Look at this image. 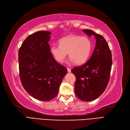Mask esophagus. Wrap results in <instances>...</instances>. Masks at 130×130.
Listing matches in <instances>:
<instances>
[{
    "label": "esophagus",
    "instance_id": "1",
    "mask_svg": "<svg viewBox=\"0 0 130 130\" xmlns=\"http://www.w3.org/2000/svg\"><path fill=\"white\" fill-rule=\"evenodd\" d=\"M67 71H68L69 73H71V69L67 68Z\"/></svg>",
    "mask_w": 130,
    "mask_h": 130
}]
</instances>
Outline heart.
<instances>
[{"label": "heart", "mask_w": 130, "mask_h": 130, "mask_svg": "<svg viewBox=\"0 0 130 130\" xmlns=\"http://www.w3.org/2000/svg\"><path fill=\"white\" fill-rule=\"evenodd\" d=\"M59 44H53L50 51L54 59L63 63L67 53L75 64H83L88 58L92 49V42L86 37L69 35L60 39Z\"/></svg>", "instance_id": "obj_1"}]
</instances>
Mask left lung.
Here are the masks:
<instances>
[{
	"label": "left lung",
	"mask_w": 130,
	"mask_h": 130,
	"mask_svg": "<svg viewBox=\"0 0 130 130\" xmlns=\"http://www.w3.org/2000/svg\"><path fill=\"white\" fill-rule=\"evenodd\" d=\"M83 31L89 36L94 37L95 47L89 60L74 67L71 72L76 77V95L82 101H91L98 98L108 85L112 65L111 53L102 36L90 30Z\"/></svg>",
	"instance_id": "obj_1"
}]
</instances>
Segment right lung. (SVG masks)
Instances as JSON below:
<instances>
[{
	"label": "right lung",
	"instance_id": "1",
	"mask_svg": "<svg viewBox=\"0 0 130 130\" xmlns=\"http://www.w3.org/2000/svg\"><path fill=\"white\" fill-rule=\"evenodd\" d=\"M49 31H40L28 36L19 51L21 81L25 91L39 100L47 101L57 95L65 67L58 64L50 51Z\"/></svg>",
	"mask_w": 130,
	"mask_h": 130
}]
</instances>
